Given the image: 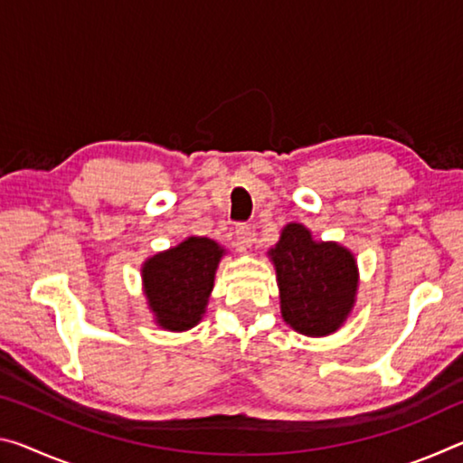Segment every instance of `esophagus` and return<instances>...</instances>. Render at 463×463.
I'll return each mask as SVG.
<instances>
[{
    "instance_id": "34e87169",
    "label": "esophagus",
    "mask_w": 463,
    "mask_h": 463,
    "mask_svg": "<svg viewBox=\"0 0 463 463\" xmlns=\"http://www.w3.org/2000/svg\"><path fill=\"white\" fill-rule=\"evenodd\" d=\"M234 237H237V245L241 249H247L250 245V241H253V232H250V226L241 222L234 226Z\"/></svg>"
}]
</instances>
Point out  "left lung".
Returning <instances> with one entry per match:
<instances>
[{"mask_svg": "<svg viewBox=\"0 0 463 463\" xmlns=\"http://www.w3.org/2000/svg\"><path fill=\"white\" fill-rule=\"evenodd\" d=\"M269 255L286 323L308 336L335 333L355 302L354 255L336 242L312 241L310 231L296 222L281 231Z\"/></svg>", "mask_w": 463, "mask_h": 463, "instance_id": "left-lung-1", "label": "left lung"}]
</instances>
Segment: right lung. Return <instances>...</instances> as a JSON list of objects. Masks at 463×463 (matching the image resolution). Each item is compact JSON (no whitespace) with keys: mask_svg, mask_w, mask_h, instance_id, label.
<instances>
[{"mask_svg":"<svg viewBox=\"0 0 463 463\" xmlns=\"http://www.w3.org/2000/svg\"><path fill=\"white\" fill-rule=\"evenodd\" d=\"M221 257L222 249L214 241L190 237L145 263V294L156 323L167 331H187L198 325Z\"/></svg>","mask_w":463,"mask_h":463,"instance_id":"add662e5","label":"right lung"}]
</instances>
